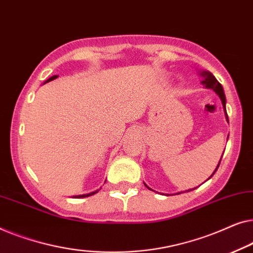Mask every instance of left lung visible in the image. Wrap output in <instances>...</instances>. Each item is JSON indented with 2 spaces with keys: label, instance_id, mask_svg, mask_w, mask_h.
Returning a JSON list of instances; mask_svg holds the SVG:
<instances>
[{
  "label": "left lung",
  "instance_id": "8db88e82",
  "mask_svg": "<svg viewBox=\"0 0 253 253\" xmlns=\"http://www.w3.org/2000/svg\"><path fill=\"white\" fill-rule=\"evenodd\" d=\"M198 73H199V76L202 77V84L203 86H204L205 88H209V89H212L213 91L215 92L216 95L219 96V98L221 99V103H222V106H223V112H225V116H226V120H227V123H228V116H227V111H226V96H225V92H223V88H222V86H221V84L219 83L218 80L215 79V77L213 76V74L211 73V72H209V71H198ZM227 140H228V138H227ZM221 158H222V156H221ZM221 158H220V161H219V164L218 165H216V167H215V169H214V172L212 173V175L209 177V179H211V177L213 176V174H214L215 172H216V169H218V167H219V165H220V162H221ZM208 179V180H209ZM144 183V182H143ZM144 186L148 188V189H150V190H152L151 188H149L147 184L144 183ZM195 189V188H194ZM191 190V189H190ZM190 190H186V191H183V193H187V191H190ZM179 194H182V191H181V193H177V194H175V195H179Z\"/></svg>",
  "mask_w": 253,
  "mask_h": 253
}]
</instances>
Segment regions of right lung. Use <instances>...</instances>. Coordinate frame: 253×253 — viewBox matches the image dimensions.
<instances>
[{
  "mask_svg": "<svg viewBox=\"0 0 253 253\" xmlns=\"http://www.w3.org/2000/svg\"><path fill=\"white\" fill-rule=\"evenodd\" d=\"M58 77V76H52V77H50L49 78V79L45 81L44 84H47V83H49V81H52V80H55L56 78ZM99 190V189H98ZM98 190H95V191H92V193H89V194H84V195H77V196H73V198H84V197H89V196H91V195H95L96 193H98Z\"/></svg>",
  "mask_w": 253,
  "mask_h": 253,
  "instance_id": "right-lung-1",
  "label": "right lung"
}]
</instances>
